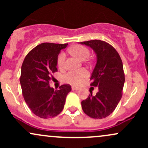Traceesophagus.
<instances>
[{"instance_id":"1","label":"esophagus","mask_w":148,"mask_h":148,"mask_svg":"<svg viewBox=\"0 0 148 148\" xmlns=\"http://www.w3.org/2000/svg\"><path fill=\"white\" fill-rule=\"evenodd\" d=\"M72 90L73 91L74 90H79V88H76V87H74V86H72Z\"/></svg>"}]
</instances>
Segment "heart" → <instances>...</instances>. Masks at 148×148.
<instances>
[{"label":"heart","instance_id":"1","mask_svg":"<svg viewBox=\"0 0 148 148\" xmlns=\"http://www.w3.org/2000/svg\"><path fill=\"white\" fill-rule=\"evenodd\" d=\"M69 51L73 56L80 59L81 60H84L89 56L90 51L87 47L83 45H76L73 46L69 49ZM64 60H65V54L63 52L60 53L58 56L57 63L58 66L60 68H62L64 66ZM88 74L87 71L85 69H79L77 71H70L67 72L64 76V81L69 84L74 86H79L88 77Z\"/></svg>","mask_w":148,"mask_h":148}]
</instances>
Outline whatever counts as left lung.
<instances>
[{
    "instance_id": "8db88e82",
    "label": "left lung",
    "mask_w": 148,
    "mask_h": 148,
    "mask_svg": "<svg viewBox=\"0 0 148 148\" xmlns=\"http://www.w3.org/2000/svg\"><path fill=\"white\" fill-rule=\"evenodd\" d=\"M91 47L97 54V63L90 77L91 86L98 87L96 95H90L81 101L83 111L94 119L111 114L123 96L125 84L123 62L113 46L99 40L80 42Z\"/></svg>"
}]
</instances>
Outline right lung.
I'll list each match as a JSON object with an SVG mask.
<instances>
[{"instance_id":"add662e5","label":"right lung","mask_w":148,"mask_h":148,"mask_svg":"<svg viewBox=\"0 0 148 148\" xmlns=\"http://www.w3.org/2000/svg\"><path fill=\"white\" fill-rule=\"evenodd\" d=\"M68 44L42 43L32 49L21 66L20 84L25 101L32 112L41 118H54L63 109L70 85L59 90L49 86L52 74L58 72L57 59L60 50Z\"/></svg>"}]
</instances>
